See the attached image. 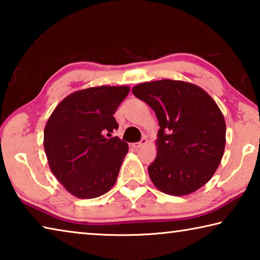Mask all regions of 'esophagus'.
<instances>
[{"label": "esophagus", "mask_w": 260, "mask_h": 260, "mask_svg": "<svg viewBox=\"0 0 260 260\" xmlns=\"http://www.w3.org/2000/svg\"><path fill=\"white\" fill-rule=\"evenodd\" d=\"M147 143H148V140H147V138H142V139H141L140 142H136V143H134V144H133V147H134L135 149H139V148H141V147L146 146Z\"/></svg>", "instance_id": "obj_1"}]
</instances>
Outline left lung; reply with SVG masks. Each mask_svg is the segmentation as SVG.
<instances>
[{
    "instance_id": "8db88e82",
    "label": "left lung",
    "mask_w": 260,
    "mask_h": 260,
    "mask_svg": "<svg viewBox=\"0 0 260 260\" xmlns=\"http://www.w3.org/2000/svg\"><path fill=\"white\" fill-rule=\"evenodd\" d=\"M132 91L159 122L157 156L148 167L153 184L173 196L203 187L226 144V122L217 103L201 87L170 79L140 83Z\"/></svg>"
}]
</instances>
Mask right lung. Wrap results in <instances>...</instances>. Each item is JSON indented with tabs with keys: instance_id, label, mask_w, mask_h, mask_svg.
<instances>
[{
	"instance_id": "1",
	"label": "right lung",
	"mask_w": 260,
	"mask_h": 260,
	"mask_svg": "<svg viewBox=\"0 0 260 260\" xmlns=\"http://www.w3.org/2000/svg\"><path fill=\"white\" fill-rule=\"evenodd\" d=\"M128 93L127 86L74 91L47 121L43 147L51 172L78 199L99 197L117 181L128 144L111 138L119 126L113 114Z\"/></svg>"
}]
</instances>
